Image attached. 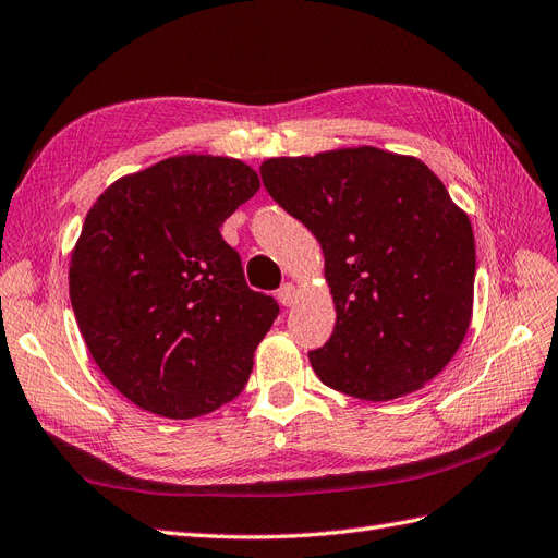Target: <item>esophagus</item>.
Instances as JSON below:
<instances>
[{"label":"esophagus","instance_id":"esophagus-1","mask_svg":"<svg viewBox=\"0 0 558 558\" xmlns=\"http://www.w3.org/2000/svg\"><path fill=\"white\" fill-rule=\"evenodd\" d=\"M278 301L282 306H294L296 304V288L292 282H288V284H282V288L278 290Z\"/></svg>","mask_w":558,"mask_h":558}]
</instances>
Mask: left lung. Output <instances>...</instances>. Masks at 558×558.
<instances>
[{
	"instance_id": "8db88e82",
	"label": "left lung",
	"mask_w": 558,
	"mask_h": 558,
	"mask_svg": "<svg viewBox=\"0 0 558 558\" xmlns=\"http://www.w3.org/2000/svg\"><path fill=\"white\" fill-rule=\"evenodd\" d=\"M264 186L325 252L337 308L308 360L325 386L388 402L433 380L472 320L474 233L423 161L376 147L268 158Z\"/></svg>"
}]
</instances>
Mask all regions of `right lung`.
<instances>
[{
	"label": "right lung",
	"mask_w": 558,
	"mask_h": 558,
	"mask_svg": "<svg viewBox=\"0 0 558 558\" xmlns=\"http://www.w3.org/2000/svg\"><path fill=\"white\" fill-rule=\"evenodd\" d=\"M259 189L227 156H172L95 201L70 262L78 329L107 380L140 409L196 418L245 388L280 308L247 288L219 233Z\"/></svg>",
	"instance_id": "obj_1"
}]
</instances>
